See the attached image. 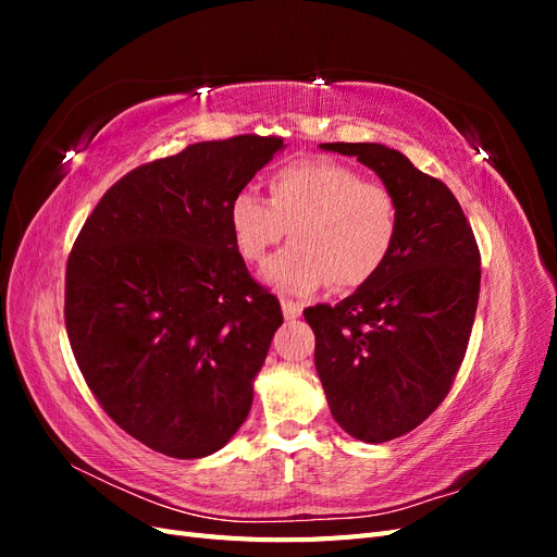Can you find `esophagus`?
<instances>
[{
  "label": "esophagus",
  "instance_id": "obj_1",
  "mask_svg": "<svg viewBox=\"0 0 557 557\" xmlns=\"http://www.w3.org/2000/svg\"><path fill=\"white\" fill-rule=\"evenodd\" d=\"M281 309H283L285 320H293V318L301 315V311H305V305H301V301H293V299H281Z\"/></svg>",
  "mask_w": 557,
  "mask_h": 557
}]
</instances>
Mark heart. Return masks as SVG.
Returning a JSON list of instances; mask_svg holds the SVG:
<instances>
[{"label":"heart","mask_w":557,"mask_h":557,"mask_svg":"<svg viewBox=\"0 0 557 557\" xmlns=\"http://www.w3.org/2000/svg\"><path fill=\"white\" fill-rule=\"evenodd\" d=\"M269 201L242 190L227 207L234 248L262 264L285 237L295 242L264 269L276 290L307 295L325 288L356 290L391 258L399 234V205L387 185L367 181L334 160H299L267 178Z\"/></svg>","instance_id":"b5f03b06"}]
</instances>
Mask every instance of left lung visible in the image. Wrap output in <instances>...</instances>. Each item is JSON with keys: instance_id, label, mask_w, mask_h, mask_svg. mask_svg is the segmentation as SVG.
<instances>
[{"instance_id": "obj_1", "label": "left lung", "mask_w": 557, "mask_h": 557, "mask_svg": "<svg viewBox=\"0 0 557 557\" xmlns=\"http://www.w3.org/2000/svg\"><path fill=\"white\" fill-rule=\"evenodd\" d=\"M358 158L393 190L399 234L381 272L339 305L305 311L330 411L350 436L383 444L440 407L474 325L481 256L458 199L383 144H320Z\"/></svg>"}]
</instances>
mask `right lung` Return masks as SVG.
<instances>
[{
	"mask_svg": "<svg viewBox=\"0 0 557 557\" xmlns=\"http://www.w3.org/2000/svg\"><path fill=\"white\" fill-rule=\"evenodd\" d=\"M278 150L281 137L242 134L141 164L70 252L64 323L81 374L117 428L170 458L232 440L283 323L227 223L232 197Z\"/></svg>",
	"mask_w": 557,
	"mask_h": 557,
	"instance_id": "1",
	"label": "right lung"
}]
</instances>
